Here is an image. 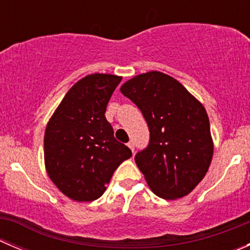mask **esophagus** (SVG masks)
Here are the masks:
<instances>
[{
  "mask_svg": "<svg viewBox=\"0 0 250 250\" xmlns=\"http://www.w3.org/2000/svg\"><path fill=\"white\" fill-rule=\"evenodd\" d=\"M128 147H129L130 150H132V152L134 153V144H133L132 141H130V143H128Z\"/></svg>",
  "mask_w": 250,
  "mask_h": 250,
  "instance_id": "obj_1",
  "label": "esophagus"
}]
</instances>
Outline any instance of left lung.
Instances as JSON below:
<instances>
[{"instance_id": "left-lung-1", "label": "left lung", "mask_w": 250, "mask_h": 250, "mask_svg": "<svg viewBox=\"0 0 250 250\" xmlns=\"http://www.w3.org/2000/svg\"><path fill=\"white\" fill-rule=\"evenodd\" d=\"M121 93L139 107L150 130L147 147L134 157L147 185L163 200L188 195L213 158L204 106L175 78L160 71L130 78Z\"/></svg>"}]
</instances>
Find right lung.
Returning a JSON list of instances; mask_svg holds the SVG:
<instances>
[{"mask_svg":"<svg viewBox=\"0 0 250 250\" xmlns=\"http://www.w3.org/2000/svg\"><path fill=\"white\" fill-rule=\"evenodd\" d=\"M122 77L92 74L75 83L47 123L44 165L50 180L71 200L90 202L106 190L132 151L113 137L105 117Z\"/></svg>","mask_w":250,"mask_h":250,"instance_id":"add662e5","label":"right lung"}]
</instances>
